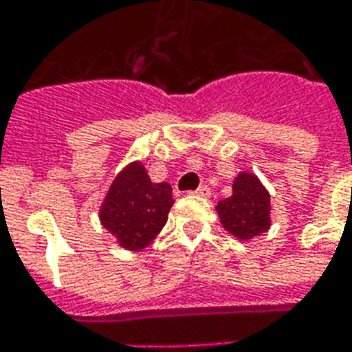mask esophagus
<instances>
[{
	"label": "esophagus",
	"mask_w": 352,
	"mask_h": 352,
	"mask_svg": "<svg viewBox=\"0 0 352 352\" xmlns=\"http://www.w3.org/2000/svg\"><path fill=\"white\" fill-rule=\"evenodd\" d=\"M194 194H196V196H201V198H209V196H211V190H209V186H206V184H204V186L196 188V190H194Z\"/></svg>",
	"instance_id": "esophagus-1"
}]
</instances>
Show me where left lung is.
Returning <instances> with one entry per match:
<instances>
[{"instance_id": "left-lung-1", "label": "left lung", "mask_w": 352, "mask_h": 352, "mask_svg": "<svg viewBox=\"0 0 352 352\" xmlns=\"http://www.w3.org/2000/svg\"><path fill=\"white\" fill-rule=\"evenodd\" d=\"M214 209L224 230L239 241H251L272 226V196L258 175L245 169L232 183V196Z\"/></svg>"}]
</instances>
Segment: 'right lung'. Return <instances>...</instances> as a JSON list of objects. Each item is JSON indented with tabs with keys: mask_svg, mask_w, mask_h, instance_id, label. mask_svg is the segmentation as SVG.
I'll use <instances>...</instances> for the list:
<instances>
[{
	"mask_svg": "<svg viewBox=\"0 0 352 352\" xmlns=\"http://www.w3.org/2000/svg\"><path fill=\"white\" fill-rule=\"evenodd\" d=\"M173 204L169 183H153L143 162L133 160L116 173L98 217L118 247L141 251L166 226Z\"/></svg>",
	"mask_w": 352,
	"mask_h": 352,
	"instance_id": "obj_1",
	"label": "right lung"
}]
</instances>
